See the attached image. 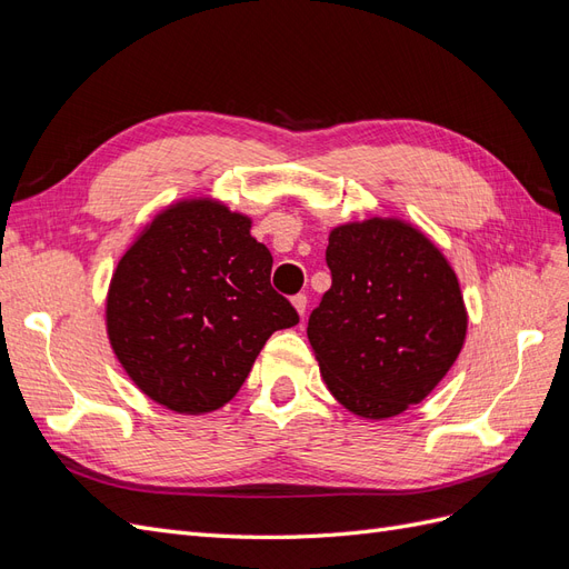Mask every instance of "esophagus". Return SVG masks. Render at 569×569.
<instances>
[{
	"instance_id": "esophagus-1",
	"label": "esophagus",
	"mask_w": 569,
	"mask_h": 569,
	"mask_svg": "<svg viewBox=\"0 0 569 569\" xmlns=\"http://www.w3.org/2000/svg\"><path fill=\"white\" fill-rule=\"evenodd\" d=\"M291 306L297 308V313H299V316H303V313H306V306H308V299H306V295H297V297H291Z\"/></svg>"
}]
</instances>
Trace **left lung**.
<instances>
[{"label": "left lung", "mask_w": 569, "mask_h": 569, "mask_svg": "<svg viewBox=\"0 0 569 569\" xmlns=\"http://www.w3.org/2000/svg\"><path fill=\"white\" fill-rule=\"evenodd\" d=\"M332 287L308 318V341L335 399L366 420L420 403L451 370L468 311L451 263L401 218L332 228Z\"/></svg>", "instance_id": "1"}]
</instances>
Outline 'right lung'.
<instances>
[{
    "mask_svg": "<svg viewBox=\"0 0 569 569\" xmlns=\"http://www.w3.org/2000/svg\"><path fill=\"white\" fill-rule=\"evenodd\" d=\"M251 218L211 197L157 213L120 256L107 335L134 387L180 416L226 406L272 332L299 322L270 287Z\"/></svg>",
    "mask_w": 569,
    "mask_h": 569,
    "instance_id": "1",
    "label": "right lung"
}]
</instances>
